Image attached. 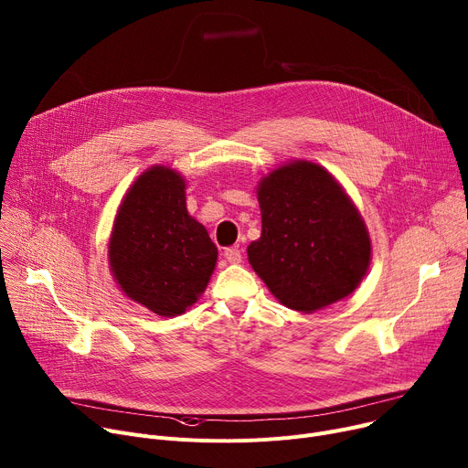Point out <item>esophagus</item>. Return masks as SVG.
<instances>
[{
    "label": "esophagus",
    "instance_id": "obj_1",
    "mask_svg": "<svg viewBox=\"0 0 468 468\" xmlns=\"http://www.w3.org/2000/svg\"><path fill=\"white\" fill-rule=\"evenodd\" d=\"M224 258L229 261V263H240L242 260V254L237 246H231V248H226L224 250Z\"/></svg>",
    "mask_w": 468,
    "mask_h": 468
}]
</instances>
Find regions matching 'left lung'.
Returning a JSON list of instances; mask_svg holds the SVG:
<instances>
[{
	"label": "left lung",
	"mask_w": 468,
	"mask_h": 468,
	"mask_svg": "<svg viewBox=\"0 0 468 468\" xmlns=\"http://www.w3.org/2000/svg\"><path fill=\"white\" fill-rule=\"evenodd\" d=\"M261 237L248 261L284 306L310 314L352 295L372 258L363 218L322 165L293 160L258 182Z\"/></svg>",
	"instance_id": "left-lung-1"
}]
</instances>
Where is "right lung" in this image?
<instances>
[{
    "instance_id": "right-lung-1",
    "label": "right lung",
    "mask_w": 468,
    "mask_h": 468,
    "mask_svg": "<svg viewBox=\"0 0 468 468\" xmlns=\"http://www.w3.org/2000/svg\"><path fill=\"white\" fill-rule=\"evenodd\" d=\"M218 250L186 208V180L167 165L141 173L122 197L109 237L118 288L150 313L173 318L205 292Z\"/></svg>"
}]
</instances>
